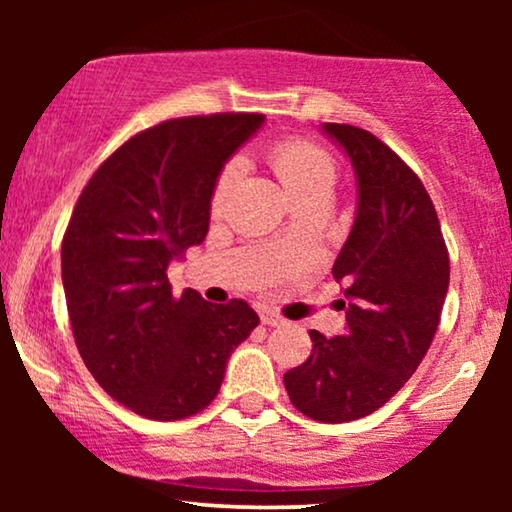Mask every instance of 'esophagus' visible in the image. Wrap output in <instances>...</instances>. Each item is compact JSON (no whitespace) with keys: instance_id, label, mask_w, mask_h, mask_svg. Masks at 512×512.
Masks as SVG:
<instances>
[{"instance_id":"1","label":"esophagus","mask_w":512,"mask_h":512,"mask_svg":"<svg viewBox=\"0 0 512 512\" xmlns=\"http://www.w3.org/2000/svg\"><path fill=\"white\" fill-rule=\"evenodd\" d=\"M261 321L265 326H282L284 324V319L279 317L275 310H268V307H263L261 310Z\"/></svg>"}]
</instances>
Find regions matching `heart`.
I'll return each instance as SVG.
<instances>
[{"label":"heart","instance_id":"heart-1","mask_svg":"<svg viewBox=\"0 0 512 512\" xmlns=\"http://www.w3.org/2000/svg\"><path fill=\"white\" fill-rule=\"evenodd\" d=\"M268 160L298 205L310 200H331L335 181H338V167H335V160L317 144L305 142V139H289V142L277 144L268 153ZM240 172L242 167L237 160L223 167L214 186V205H221L226 200L230 188L240 179Z\"/></svg>","mask_w":512,"mask_h":512}]
</instances>
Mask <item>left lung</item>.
Masks as SVG:
<instances>
[{
  "label": "left lung",
  "mask_w": 512,
  "mask_h": 512,
  "mask_svg": "<svg viewBox=\"0 0 512 512\" xmlns=\"http://www.w3.org/2000/svg\"><path fill=\"white\" fill-rule=\"evenodd\" d=\"M356 174V219L333 263L345 331H310L312 354L284 375L291 403L324 424L382 408L410 380L436 335L450 256L436 207L415 172L368 130L324 123Z\"/></svg>",
  "instance_id": "8db88e82"
}]
</instances>
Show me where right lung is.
<instances>
[{
    "label": "right lung",
    "instance_id": "1",
    "mask_svg": "<svg viewBox=\"0 0 512 512\" xmlns=\"http://www.w3.org/2000/svg\"><path fill=\"white\" fill-rule=\"evenodd\" d=\"M263 121L188 116L137 132L97 167L69 219L62 286L76 347L97 384L146 419L207 408L258 326L244 300L174 296L167 265L205 240L216 179Z\"/></svg>",
    "mask_w": 512,
    "mask_h": 512
}]
</instances>
